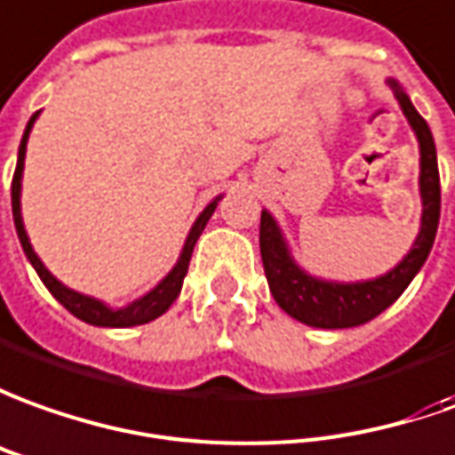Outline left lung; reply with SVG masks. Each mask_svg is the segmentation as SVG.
Returning <instances> with one entry per match:
<instances>
[{
  "label": "left lung",
  "mask_w": 455,
  "mask_h": 455,
  "mask_svg": "<svg viewBox=\"0 0 455 455\" xmlns=\"http://www.w3.org/2000/svg\"><path fill=\"white\" fill-rule=\"evenodd\" d=\"M394 99L399 101L413 136L419 140V193H421V228L411 250L389 272L359 282L322 280L297 265L280 225L272 212L262 210L259 218V255L267 275L269 292L275 302L297 322L317 329H349L366 324L381 315L401 297L411 280L424 267L434 247L441 218V183H438L436 143L431 128L413 108L409 93L396 78H387Z\"/></svg>",
  "instance_id": "left-lung-1"
}]
</instances>
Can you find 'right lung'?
<instances>
[{"instance_id": "1", "label": "right lung", "mask_w": 455, "mask_h": 455, "mask_svg": "<svg viewBox=\"0 0 455 455\" xmlns=\"http://www.w3.org/2000/svg\"><path fill=\"white\" fill-rule=\"evenodd\" d=\"M39 114H42V111H36V114L31 116L29 124H27V131H24V136H21L17 171H14V180H12V212H14V228H17L19 243L24 247V255H27V259L31 262V267L36 269V275L42 277V282L46 284V290L54 294L56 299H59L74 317H78L81 322H86V324H93V327H136V324H148L153 319H158L161 315H165L168 307L178 299L180 287H183V280H186L188 275V265H190L193 247H196L200 233L205 230L208 220L212 218V212L218 208V203L222 200V196H218L215 200H210L208 205H205V210L197 215L196 222H193V228H190V233H188L186 237V245L180 250V258H178V262L173 265V269H171L153 290H148V292L143 294V297L128 302L126 307H108L106 302H101V299L91 297V294L76 292V290L66 287L61 280H56L54 275L46 269V265L39 259V255L34 252V247H31L29 243V235L24 230V220H21V175H24V158H27V140H29L31 128L36 124Z\"/></svg>"}]
</instances>
